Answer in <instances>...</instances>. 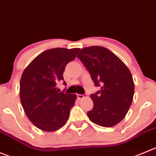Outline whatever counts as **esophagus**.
I'll return each instance as SVG.
<instances>
[{"label":"esophagus","instance_id":"1","mask_svg":"<svg viewBox=\"0 0 156 156\" xmlns=\"http://www.w3.org/2000/svg\"><path fill=\"white\" fill-rule=\"evenodd\" d=\"M77 98H78V99H83V98H84V94H77Z\"/></svg>","mask_w":156,"mask_h":156}]
</instances>
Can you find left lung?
<instances>
[{
	"instance_id": "1",
	"label": "left lung",
	"mask_w": 156,
	"mask_h": 156,
	"mask_svg": "<svg viewBox=\"0 0 156 156\" xmlns=\"http://www.w3.org/2000/svg\"><path fill=\"white\" fill-rule=\"evenodd\" d=\"M77 58L88 71L95 87H101L90 94L94 107L87 113L89 119L104 127L115 126L124 118L132 104L134 83L130 72L102 46L83 48Z\"/></svg>"
}]
</instances>
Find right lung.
Masks as SVG:
<instances>
[{
	"label": "right lung",
	"instance_id": "1",
	"mask_svg": "<svg viewBox=\"0 0 156 156\" xmlns=\"http://www.w3.org/2000/svg\"><path fill=\"white\" fill-rule=\"evenodd\" d=\"M80 49L55 48L36 56L23 72L20 83V101L29 120L39 129L55 131L69 119L76 95L60 91L57 84L64 81L66 65Z\"/></svg>",
	"mask_w": 156,
	"mask_h": 156
}]
</instances>
